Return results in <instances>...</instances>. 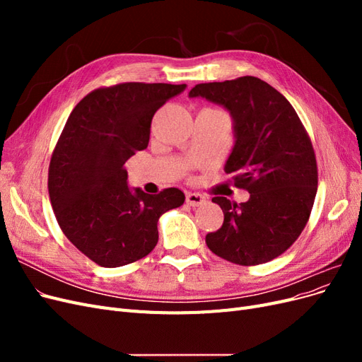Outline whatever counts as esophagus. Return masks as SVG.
Segmentation results:
<instances>
[{"mask_svg":"<svg viewBox=\"0 0 362 362\" xmlns=\"http://www.w3.org/2000/svg\"><path fill=\"white\" fill-rule=\"evenodd\" d=\"M185 201H187L190 206H201L206 202V199L199 193H187L185 194Z\"/></svg>","mask_w":362,"mask_h":362,"instance_id":"obj_1","label":"esophagus"}]
</instances>
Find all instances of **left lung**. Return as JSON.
I'll use <instances>...</instances> for the list:
<instances>
[{"label":"left lung","instance_id":"1","mask_svg":"<svg viewBox=\"0 0 362 362\" xmlns=\"http://www.w3.org/2000/svg\"><path fill=\"white\" fill-rule=\"evenodd\" d=\"M189 96L231 113L235 145L225 172L250 193L238 205L213 198L223 225L206 234L208 249L240 266L272 261L298 240L313 210L319 175L308 133L286 96L257 76L196 84Z\"/></svg>","mask_w":362,"mask_h":362}]
</instances>
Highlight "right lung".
I'll return each instance as SVG.
<instances>
[{"mask_svg":"<svg viewBox=\"0 0 362 362\" xmlns=\"http://www.w3.org/2000/svg\"><path fill=\"white\" fill-rule=\"evenodd\" d=\"M185 84L120 83L75 105L52 151L48 192L63 234L101 267L146 257L163 213L184 204L181 190L128 189L125 163L149 144L156 112Z\"/></svg>","mask_w":362,"mask_h":362,"instance_id":"right-lung-1","label":"right lung"}]
</instances>
